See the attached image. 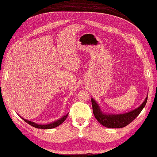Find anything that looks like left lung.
Segmentation results:
<instances>
[{"instance_id": "left-lung-1", "label": "left lung", "mask_w": 157, "mask_h": 157, "mask_svg": "<svg viewBox=\"0 0 157 157\" xmlns=\"http://www.w3.org/2000/svg\"><path fill=\"white\" fill-rule=\"evenodd\" d=\"M147 100V97L144 99L142 104L134 110L124 113V114H105V113L102 112L97 102L91 98L93 112H94V117H96V119L102 126L108 128H122L130 124L138 117L140 112L145 106Z\"/></svg>"}]
</instances>
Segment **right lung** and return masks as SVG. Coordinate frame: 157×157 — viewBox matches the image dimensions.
<instances>
[{"mask_svg": "<svg viewBox=\"0 0 157 157\" xmlns=\"http://www.w3.org/2000/svg\"><path fill=\"white\" fill-rule=\"evenodd\" d=\"M67 116H68V114H67L66 115L63 116L62 117H60V118L58 119V121H54V122L50 123V124H36V123L32 122V121H28V120L23 118V117H21L24 120L25 122L28 123V124H30L31 126H33V127L38 128V129H53V128H55V127H57V126H58L59 125H60V124H61L62 123H63V121L67 119Z\"/></svg>", "mask_w": 157, "mask_h": 157, "instance_id": "1", "label": "right lung"}]
</instances>
